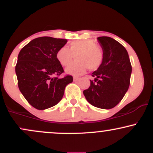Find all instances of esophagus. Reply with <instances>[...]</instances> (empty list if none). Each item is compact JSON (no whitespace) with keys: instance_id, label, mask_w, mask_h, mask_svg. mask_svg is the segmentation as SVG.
<instances>
[{"instance_id":"obj_1","label":"esophagus","mask_w":153,"mask_h":153,"mask_svg":"<svg viewBox=\"0 0 153 153\" xmlns=\"http://www.w3.org/2000/svg\"><path fill=\"white\" fill-rule=\"evenodd\" d=\"M79 80L78 77H75V76L73 77V80H74V81H77V80Z\"/></svg>"}]
</instances>
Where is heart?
I'll return each mask as SVG.
<instances>
[{"label":"heart","mask_w":153,"mask_h":153,"mask_svg":"<svg viewBox=\"0 0 153 153\" xmlns=\"http://www.w3.org/2000/svg\"><path fill=\"white\" fill-rule=\"evenodd\" d=\"M75 55L76 60L66 68V73L73 75L83 74L88 68L96 71L102 64L103 51L93 39H80L72 42L68 47H63L56 54L58 62L62 66L69 65Z\"/></svg>","instance_id":"heart-1"}]
</instances>
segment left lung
I'll list each match as a JSON object with an SVG mask.
<instances>
[{
  "mask_svg": "<svg viewBox=\"0 0 153 153\" xmlns=\"http://www.w3.org/2000/svg\"><path fill=\"white\" fill-rule=\"evenodd\" d=\"M98 41L104 57L101 65L92 73L94 80L83 91L91 105L110 109L122 101L129 88L131 65L127 50L120 43L108 36H100Z\"/></svg>",
  "mask_w": 153,
  "mask_h": 153,
  "instance_id": "1",
  "label": "left lung"
}]
</instances>
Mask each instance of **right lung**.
<instances>
[{"label": "right lung", "instance_id": "add662e5", "mask_svg": "<svg viewBox=\"0 0 153 153\" xmlns=\"http://www.w3.org/2000/svg\"><path fill=\"white\" fill-rule=\"evenodd\" d=\"M67 42L64 39L50 36L38 37L19 52L15 68L19 88L26 101L36 109L55 106L62 99L66 85L73 82L72 75L58 78L64 70L56 54Z\"/></svg>", "mask_w": 153, "mask_h": 153}]
</instances>
